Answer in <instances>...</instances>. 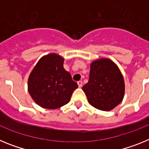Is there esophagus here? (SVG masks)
Instances as JSON below:
<instances>
[{"label":"esophagus","mask_w":149,"mask_h":149,"mask_svg":"<svg viewBox=\"0 0 149 149\" xmlns=\"http://www.w3.org/2000/svg\"><path fill=\"white\" fill-rule=\"evenodd\" d=\"M77 85H78L79 87H81V86H82V85H83V82H82V81H77Z\"/></svg>","instance_id":"1"}]
</instances>
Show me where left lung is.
Instances as JSON below:
<instances>
[{
  "mask_svg": "<svg viewBox=\"0 0 149 149\" xmlns=\"http://www.w3.org/2000/svg\"><path fill=\"white\" fill-rule=\"evenodd\" d=\"M82 89L88 102L103 111L115 108L125 95L123 76L116 64L107 58L91 63L89 81Z\"/></svg>",
  "mask_w": 149,
  "mask_h": 149,
  "instance_id": "1",
  "label": "left lung"
}]
</instances>
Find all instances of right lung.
I'll list each match as a JSON object with an SVG mask.
<instances>
[{"label": "right lung", "instance_id": "right-lung-1", "mask_svg": "<svg viewBox=\"0 0 149 149\" xmlns=\"http://www.w3.org/2000/svg\"><path fill=\"white\" fill-rule=\"evenodd\" d=\"M64 59L56 54L42 56L30 72L27 82L33 100L45 109H56L68 104L78 87L71 74L63 68Z\"/></svg>", "mask_w": 149, "mask_h": 149}]
</instances>
